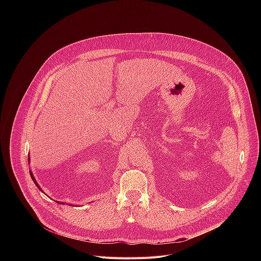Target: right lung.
I'll list each match as a JSON object with an SVG mask.
<instances>
[{"label":"right lung","instance_id":"add662e5","mask_svg":"<svg viewBox=\"0 0 261 261\" xmlns=\"http://www.w3.org/2000/svg\"><path fill=\"white\" fill-rule=\"evenodd\" d=\"M29 160H30V158H29ZM30 176H31V178H32V180H33V182H34V183H35V185H36V186L38 187V189H39V190H40V191H41V192H43V191H42V189H41V188H40V186H39V185H38L37 181H36V179H35V177H34V175H33V173H32V172H31V171H30ZM43 193H44V192H43ZM57 203H58V204H64V203H63V202H58V201H57ZM69 206H71V204H69Z\"/></svg>","mask_w":261,"mask_h":261}]
</instances>
